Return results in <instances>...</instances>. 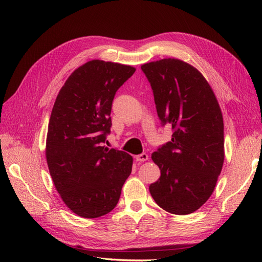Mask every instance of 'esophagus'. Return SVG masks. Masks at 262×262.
Segmentation results:
<instances>
[{
  "mask_svg": "<svg viewBox=\"0 0 262 262\" xmlns=\"http://www.w3.org/2000/svg\"><path fill=\"white\" fill-rule=\"evenodd\" d=\"M148 159V156H147V154H145V153H142V154H140V155H137L136 156V160L137 161H146Z\"/></svg>",
  "mask_w": 262,
  "mask_h": 262,
  "instance_id": "esophagus-1",
  "label": "esophagus"
}]
</instances>
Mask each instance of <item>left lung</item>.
Masks as SVG:
<instances>
[{
    "label": "left lung",
    "instance_id": "1",
    "mask_svg": "<svg viewBox=\"0 0 262 262\" xmlns=\"http://www.w3.org/2000/svg\"><path fill=\"white\" fill-rule=\"evenodd\" d=\"M152 87L158 118L170 124L171 141L152 154L160 169L149 185L159 207L173 214L198 210L212 194L224 162L221 108L205 77L175 58L141 66Z\"/></svg>",
    "mask_w": 262,
    "mask_h": 262
}]
</instances>
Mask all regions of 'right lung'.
Listing matches in <instances>:
<instances>
[{"label": "right lung", "instance_id": "1", "mask_svg": "<svg viewBox=\"0 0 262 262\" xmlns=\"http://www.w3.org/2000/svg\"><path fill=\"white\" fill-rule=\"evenodd\" d=\"M136 71L130 66L91 60L69 76L54 103L46 155L55 188L81 217H100L119 202L133 157L103 146L112 127L113 101Z\"/></svg>", "mask_w": 262, "mask_h": 262}]
</instances>
